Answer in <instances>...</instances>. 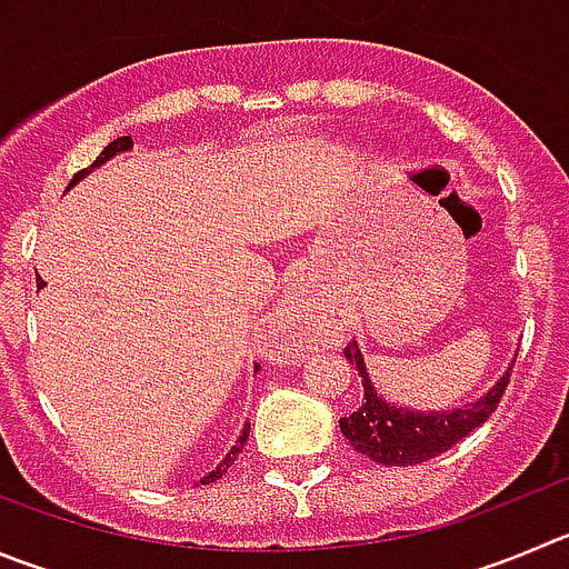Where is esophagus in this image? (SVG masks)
Returning a JSON list of instances; mask_svg holds the SVG:
<instances>
[{
  "instance_id": "obj_1",
  "label": "esophagus",
  "mask_w": 569,
  "mask_h": 569,
  "mask_svg": "<svg viewBox=\"0 0 569 569\" xmlns=\"http://www.w3.org/2000/svg\"><path fill=\"white\" fill-rule=\"evenodd\" d=\"M283 322L309 333L311 328H317V322H320V311H317V306L309 297L291 295L289 300H283Z\"/></svg>"
}]
</instances>
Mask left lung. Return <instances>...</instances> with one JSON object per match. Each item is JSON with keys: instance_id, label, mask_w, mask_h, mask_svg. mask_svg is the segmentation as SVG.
Here are the masks:
<instances>
[{"instance_id": "left-lung-1", "label": "left lung", "mask_w": 569, "mask_h": 569, "mask_svg": "<svg viewBox=\"0 0 569 569\" xmlns=\"http://www.w3.org/2000/svg\"><path fill=\"white\" fill-rule=\"evenodd\" d=\"M345 357L350 359V365H357L359 376H362L365 398L357 412H350L348 418L339 421V429L359 455L381 466H416L423 463V460L438 458L446 449H452L466 435L475 432L480 423L488 421V416L500 407L502 392L511 381V370H508L486 396L477 398L475 405L463 407V410H398V407L381 401L379 392L373 390L357 342L345 345Z\"/></svg>"}]
</instances>
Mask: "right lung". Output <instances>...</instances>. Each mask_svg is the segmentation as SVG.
Segmentation results:
<instances>
[{"label":"right lung","instance_id":"1","mask_svg":"<svg viewBox=\"0 0 569 569\" xmlns=\"http://www.w3.org/2000/svg\"><path fill=\"white\" fill-rule=\"evenodd\" d=\"M131 146H134V142H131V137H117V140H114V142H109V146H106V148H103V151H100V157H98V159H94V162H92V164H89V168H83V171H78V173H76V177H72V182H69V188H72V184H76V182H81V179H83V177H87V173H89V171H94V168H98V164H103V162H106V159H111V157H114V153H120V151H129V148H131ZM39 286H44V280H39ZM254 370H258V365H254ZM247 435H249V423H247V427H243L241 438H238V440H236V446H232V449H230V455H227V458H224V460H221V463H219V466H216V471H210V475H207V477H204V480H201V486H207V482H212V480H219V477H221V475H227V469H230V466H232V463H236V458H238V455H241L243 443H247Z\"/></svg>","mask_w":569,"mask_h":569}]
</instances>
